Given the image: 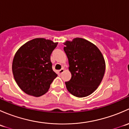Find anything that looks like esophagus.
Masks as SVG:
<instances>
[{"label":"esophagus","mask_w":129,"mask_h":129,"mask_svg":"<svg viewBox=\"0 0 129 129\" xmlns=\"http://www.w3.org/2000/svg\"><path fill=\"white\" fill-rule=\"evenodd\" d=\"M63 72H64V69H61L60 70H59V71H58V74H62Z\"/></svg>","instance_id":"esophagus-1"}]
</instances>
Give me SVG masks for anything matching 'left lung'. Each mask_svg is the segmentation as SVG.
Returning <instances> with one entry per match:
<instances>
[{"mask_svg":"<svg viewBox=\"0 0 129 129\" xmlns=\"http://www.w3.org/2000/svg\"><path fill=\"white\" fill-rule=\"evenodd\" d=\"M64 45L72 74L71 80L66 82L67 89L75 97H87L97 89L103 79L104 58L96 45L84 39L75 38Z\"/></svg>","mask_w":129,"mask_h":129,"instance_id":"1","label":"left lung"}]
</instances>
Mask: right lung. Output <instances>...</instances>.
Listing matches in <instances>:
<instances>
[{
  "label": "right lung",
  "instance_id": "1",
  "mask_svg": "<svg viewBox=\"0 0 129 129\" xmlns=\"http://www.w3.org/2000/svg\"><path fill=\"white\" fill-rule=\"evenodd\" d=\"M58 43L44 38L27 42L15 53L12 72L17 85L27 94L40 97L49 89L57 74L50 55Z\"/></svg>",
  "mask_w": 129,
  "mask_h": 129
}]
</instances>
